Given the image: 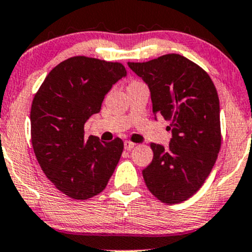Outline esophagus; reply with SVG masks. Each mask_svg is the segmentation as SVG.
Here are the masks:
<instances>
[{
	"instance_id": "obj_1",
	"label": "esophagus",
	"mask_w": 252,
	"mask_h": 252,
	"mask_svg": "<svg viewBox=\"0 0 252 252\" xmlns=\"http://www.w3.org/2000/svg\"><path fill=\"white\" fill-rule=\"evenodd\" d=\"M124 147H125L126 150H132V149L136 147V144L132 142H129V140H125V143H124Z\"/></svg>"
}]
</instances>
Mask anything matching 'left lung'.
I'll list each match as a JSON object with an SVG mask.
<instances>
[{"mask_svg": "<svg viewBox=\"0 0 252 252\" xmlns=\"http://www.w3.org/2000/svg\"><path fill=\"white\" fill-rule=\"evenodd\" d=\"M148 84L153 113L170 121L164 148L151 143L154 158L143 178L149 191L167 204L193 196L215 164L221 147L220 103L213 80L198 64L179 54L148 62H128Z\"/></svg>", "mask_w": 252, "mask_h": 252, "instance_id": "obj_1", "label": "left lung"}]
</instances>
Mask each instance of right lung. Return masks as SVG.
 Masks as SVG:
<instances>
[{
    "instance_id": "right-lung-1",
    "label": "right lung",
    "mask_w": 252,
    "mask_h": 252,
    "mask_svg": "<svg viewBox=\"0 0 252 252\" xmlns=\"http://www.w3.org/2000/svg\"><path fill=\"white\" fill-rule=\"evenodd\" d=\"M126 74L119 62L74 56L54 67L34 94V155L48 179L73 199L84 201L103 191L121 158L120 138L85 140L84 125L99 113L105 94Z\"/></svg>"
}]
</instances>
